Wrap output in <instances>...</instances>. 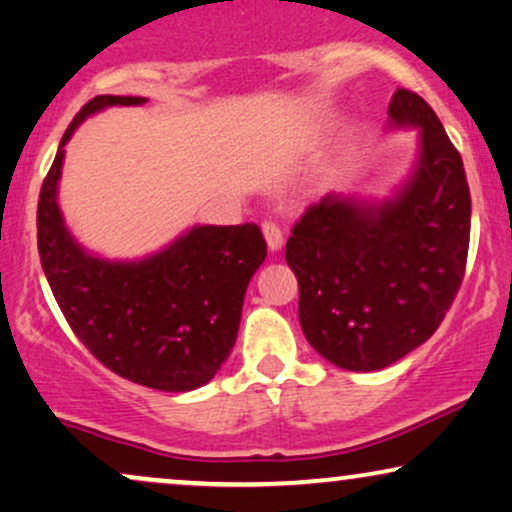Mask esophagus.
<instances>
[{
	"instance_id": "34e87169",
	"label": "esophagus",
	"mask_w": 512,
	"mask_h": 512,
	"mask_svg": "<svg viewBox=\"0 0 512 512\" xmlns=\"http://www.w3.org/2000/svg\"><path fill=\"white\" fill-rule=\"evenodd\" d=\"M263 237H266L270 251L282 249V230L277 227V223H273V220H266V223H263Z\"/></svg>"
}]
</instances>
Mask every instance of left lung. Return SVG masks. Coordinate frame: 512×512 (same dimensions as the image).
I'll return each instance as SVG.
<instances>
[{"mask_svg": "<svg viewBox=\"0 0 512 512\" xmlns=\"http://www.w3.org/2000/svg\"><path fill=\"white\" fill-rule=\"evenodd\" d=\"M389 125L418 128L408 180L382 201L325 194L285 249L299 280L301 330L344 370H382L425 344L468 261L470 189L444 125L408 90L391 97Z\"/></svg>", "mask_w": 512, "mask_h": 512, "instance_id": "left-lung-1", "label": "left lung"}]
</instances>
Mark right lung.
<instances>
[{
	"label": "right lung",
	"mask_w": 512,
	"mask_h": 512,
	"mask_svg": "<svg viewBox=\"0 0 512 512\" xmlns=\"http://www.w3.org/2000/svg\"><path fill=\"white\" fill-rule=\"evenodd\" d=\"M144 102L99 94L73 118L40 189L37 251L56 304L99 363L142 387L192 391L235 346L246 287L268 254L258 225H194L140 261H109L75 242L59 208L75 128L109 106Z\"/></svg>",
	"instance_id": "right-lung-1"
}]
</instances>
